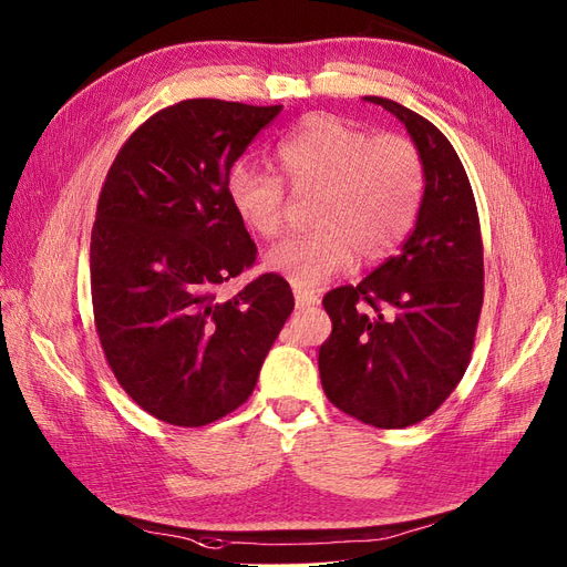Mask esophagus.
<instances>
[{
  "label": "esophagus",
  "mask_w": 567,
  "mask_h": 567,
  "mask_svg": "<svg viewBox=\"0 0 567 567\" xmlns=\"http://www.w3.org/2000/svg\"><path fill=\"white\" fill-rule=\"evenodd\" d=\"M295 301H297V309H306V306H318L320 299L313 292H303V289L295 287Z\"/></svg>",
  "instance_id": "obj_1"
}]
</instances>
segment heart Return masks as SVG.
<instances>
[{
    "label": "heart",
    "mask_w": 567,
    "mask_h": 567,
    "mask_svg": "<svg viewBox=\"0 0 567 567\" xmlns=\"http://www.w3.org/2000/svg\"><path fill=\"white\" fill-rule=\"evenodd\" d=\"M275 164L297 194L316 197L313 230L287 237L266 254V268L297 289H318L347 272L355 254L368 264L390 256L423 199V156L409 137H373L330 113L306 116L282 137ZM225 194L249 233L275 237L282 230L287 189L275 173L237 164Z\"/></svg>",
    "instance_id": "heart-1"
}]
</instances>
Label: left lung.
Here are the masks:
<instances>
[{"mask_svg": "<svg viewBox=\"0 0 567 567\" xmlns=\"http://www.w3.org/2000/svg\"><path fill=\"white\" fill-rule=\"evenodd\" d=\"M365 102L406 125L423 156L425 192L401 251L322 299L332 332L318 368L339 411L399 430L440 409L471 363L484 299L482 235L471 181L440 127L384 96Z\"/></svg>", "mask_w": 567, "mask_h": 567, "instance_id": "left-lung-1", "label": "left lung"}]
</instances>
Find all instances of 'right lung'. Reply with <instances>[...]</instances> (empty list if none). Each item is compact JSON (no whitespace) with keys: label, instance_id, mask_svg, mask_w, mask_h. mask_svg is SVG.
<instances>
[{"label":"right lung","instance_id":"add662e5","mask_svg":"<svg viewBox=\"0 0 567 567\" xmlns=\"http://www.w3.org/2000/svg\"><path fill=\"white\" fill-rule=\"evenodd\" d=\"M280 111L177 102L144 121L106 173L90 245L94 326L125 394L164 423L202 427L241 406L295 309L278 272L218 297L256 261L225 181Z\"/></svg>","mask_w":567,"mask_h":567}]
</instances>
